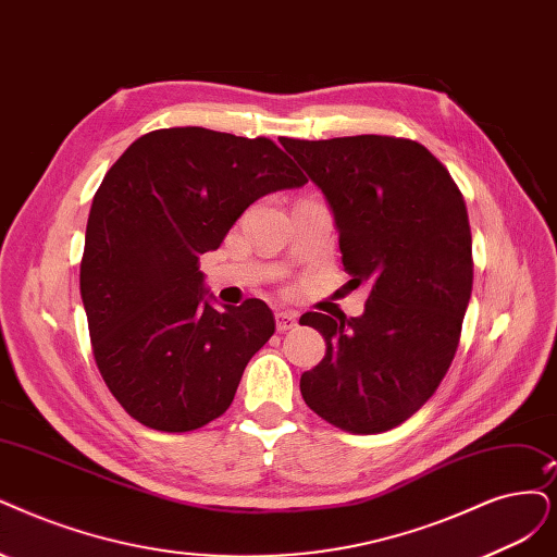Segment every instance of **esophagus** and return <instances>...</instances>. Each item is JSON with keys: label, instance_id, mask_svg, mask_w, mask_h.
I'll use <instances>...</instances> for the list:
<instances>
[{"label": "esophagus", "instance_id": "1", "mask_svg": "<svg viewBox=\"0 0 557 557\" xmlns=\"http://www.w3.org/2000/svg\"><path fill=\"white\" fill-rule=\"evenodd\" d=\"M275 325H277V333L294 331V327L298 325V314L289 312V310H280V312H275Z\"/></svg>", "mask_w": 557, "mask_h": 557}]
</instances>
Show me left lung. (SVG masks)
<instances>
[{
    "instance_id": "left-lung-1",
    "label": "left lung",
    "mask_w": 557,
    "mask_h": 557,
    "mask_svg": "<svg viewBox=\"0 0 557 557\" xmlns=\"http://www.w3.org/2000/svg\"><path fill=\"white\" fill-rule=\"evenodd\" d=\"M280 144L331 203L351 284L369 286L362 317L300 319L325 339V358L300 376L302 399L348 434H381L418 413L455 360L472 292L463 195L406 137Z\"/></svg>"
}]
</instances>
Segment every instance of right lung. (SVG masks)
Instances as JSON below:
<instances>
[{"label":"right lung","mask_w":557,"mask_h":557,"mask_svg":"<svg viewBox=\"0 0 557 557\" xmlns=\"http://www.w3.org/2000/svg\"><path fill=\"white\" fill-rule=\"evenodd\" d=\"M302 183L273 139L199 126L141 135L108 170L89 211L79 294L98 372L139 424L183 434L232 406L275 319L257 298L215 310L197 261L252 201Z\"/></svg>","instance_id":"right-lung-1"}]
</instances>
